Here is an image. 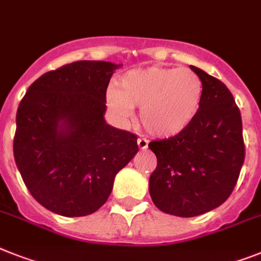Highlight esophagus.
<instances>
[{"instance_id": "esophagus-1", "label": "esophagus", "mask_w": 261, "mask_h": 261, "mask_svg": "<svg viewBox=\"0 0 261 261\" xmlns=\"http://www.w3.org/2000/svg\"><path fill=\"white\" fill-rule=\"evenodd\" d=\"M137 145H139L140 149H146V148H148V140L144 139V137H140V139L137 140Z\"/></svg>"}]
</instances>
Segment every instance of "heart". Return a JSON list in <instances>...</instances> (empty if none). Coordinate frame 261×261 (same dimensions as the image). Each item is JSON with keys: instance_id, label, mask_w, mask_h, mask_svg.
Instances as JSON below:
<instances>
[{"instance_id": "obj_1", "label": "heart", "mask_w": 261, "mask_h": 261, "mask_svg": "<svg viewBox=\"0 0 261 261\" xmlns=\"http://www.w3.org/2000/svg\"><path fill=\"white\" fill-rule=\"evenodd\" d=\"M203 81L191 69L150 66L135 69L120 79L118 90H108V105L120 118L133 108L150 135L174 137L188 128L203 101Z\"/></svg>"}]
</instances>
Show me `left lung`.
<instances>
[{"mask_svg": "<svg viewBox=\"0 0 261 261\" xmlns=\"http://www.w3.org/2000/svg\"><path fill=\"white\" fill-rule=\"evenodd\" d=\"M203 101L180 135L154 140L157 167L150 174L154 205L168 215L193 217L220 206L231 196L245 157L242 115L225 84L201 69Z\"/></svg>", "mask_w": 261, "mask_h": 261, "instance_id": "8db88e82", "label": "left lung"}]
</instances>
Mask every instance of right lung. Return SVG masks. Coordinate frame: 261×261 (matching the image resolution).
I'll return each mask as SVG.
<instances>
[{"label": "right lung", "instance_id": "add662e5", "mask_svg": "<svg viewBox=\"0 0 261 261\" xmlns=\"http://www.w3.org/2000/svg\"><path fill=\"white\" fill-rule=\"evenodd\" d=\"M120 64L76 61L46 72L19 102L14 160L46 210L87 216L107 203L117 172L139 152L137 136L108 125L107 88Z\"/></svg>", "mask_w": 261, "mask_h": 261}]
</instances>
